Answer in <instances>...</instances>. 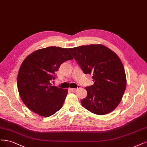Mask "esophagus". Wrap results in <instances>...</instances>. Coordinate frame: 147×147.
<instances>
[{
	"mask_svg": "<svg viewBox=\"0 0 147 147\" xmlns=\"http://www.w3.org/2000/svg\"><path fill=\"white\" fill-rule=\"evenodd\" d=\"M78 89V88H69L70 90L71 91V92H76V91Z\"/></svg>",
	"mask_w": 147,
	"mask_h": 147,
	"instance_id": "1",
	"label": "esophagus"
}]
</instances>
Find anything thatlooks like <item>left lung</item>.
<instances>
[{"label":"left lung","mask_w":147,"mask_h":147,"mask_svg":"<svg viewBox=\"0 0 147 147\" xmlns=\"http://www.w3.org/2000/svg\"><path fill=\"white\" fill-rule=\"evenodd\" d=\"M85 74H92L94 84L86 88L82 106L94 114L105 115L119 105L126 86L125 68L114 52L100 44L69 48Z\"/></svg>","instance_id":"left-lung-1"}]
</instances>
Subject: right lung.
Returning <instances> with one entry per match:
<instances>
[{
    "label": "right lung",
    "instance_id": "1",
    "mask_svg": "<svg viewBox=\"0 0 147 147\" xmlns=\"http://www.w3.org/2000/svg\"><path fill=\"white\" fill-rule=\"evenodd\" d=\"M72 59L69 49L55 46L38 49L26 57L19 69L17 86L22 102L30 110L48 117L60 109L68 89L51 82L60 65Z\"/></svg>",
    "mask_w": 147,
    "mask_h": 147
}]
</instances>
